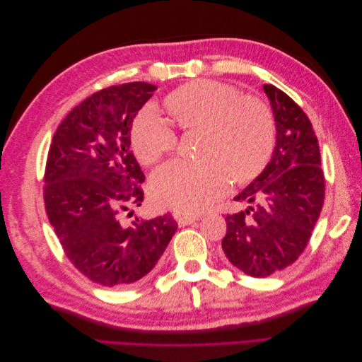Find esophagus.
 I'll return each mask as SVG.
<instances>
[{"mask_svg": "<svg viewBox=\"0 0 362 362\" xmlns=\"http://www.w3.org/2000/svg\"><path fill=\"white\" fill-rule=\"evenodd\" d=\"M175 218H177V222H178L180 226H185V225H190V223L196 222L199 217L187 216V214H175Z\"/></svg>", "mask_w": 362, "mask_h": 362, "instance_id": "esophagus-1", "label": "esophagus"}]
</instances>
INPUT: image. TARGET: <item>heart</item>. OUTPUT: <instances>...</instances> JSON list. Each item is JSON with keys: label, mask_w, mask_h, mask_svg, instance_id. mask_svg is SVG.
<instances>
[{"label": "heart", "mask_w": 362, "mask_h": 362, "mask_svg": "<svg viewBox=\"0 0 362 362\" xmlns=\"http://www.w3.org/2000/svg\"><path fill=\"white\" fill-rule=\"evenodd\" d=\"M164 110L182 133H199L198 163H172L151 181L158 206L196 214L228 192L231 177L249 182L262 172L275 146V120L257 98L210 80L184 84L164 100ZM177 137L149 112L131 127V148L144 166L169 156Z\"/></svg>", "instance_id": "heart-1"}]
</instances>
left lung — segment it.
<instances>
[{
	"label": "left lung",
	"instance_id": "8db88e82",
	"mask_svg": "<svg viewBox=\"0 0 362 362\" xmlns=\"http://www.w3.org/2000/svg\"><path fill=\"white\" fill-rule=\"evenodd\" d=\"M276 127L267 166L234 201L254 204L226 216V259L254 278L286 269L308 245L325 199L320 149L310 119L288 95L264 84Z\"/></svg>",
	"mask_w": 362,
	"mask_h": 362
}]
</instances>
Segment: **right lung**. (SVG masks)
Segmentation results:
<instances>
[{
	"instance_id": "add662e5",
	"label": "right lung",
	"mask_w": 362,
	"mask_h": 362,
	"mask_svg": "<svg viewBox=\"0 0 362 362\" xmlns=\"http://www.w3.org/2000/svg\"><path fill=\"white\" fill-rule=\"evenodd\" d=\"M157 89L134 81L86 98L63 119L48 152L43 199L49 223L72 264L103 287L124 288L146 276L178 228L169 214L136 217L128 226L117 217L144 202L139 184L145 175L129 133Z\"/></svg>"
}]
</instances>
